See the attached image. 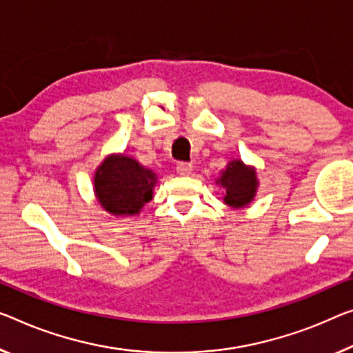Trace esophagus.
I'll return each instance as SVG.
<instances>
[{"label":"esophagus","mask_w":353,"mask_h":353,"mask_svg":"<svg viewBox=\"0 0 353 353\" xmlns=\"http://www.w3.org/2000/svg\"><path fill=\"white\" fill-rule=\"evenodd\" d=\"M176 172H178V175L188 176L192 173V165L188 164V162H180V164L176 165Z\"/></svg>","instance_id":"1"}]
</instances>
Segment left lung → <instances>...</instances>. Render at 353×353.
Masks as SVG:
<instances>
[{
  "label": "left lung",
  "mask_w": 353,
  "mask_h": 353,
  "mask_svg": "<svg viewBox=\"0 0 353 353\" xmlns=\"http://www.w3.org/2000/svg\"><path fill=\"white\" fill-rule=\"evenodd\" d=\"M216 184L224 189L222 200L232 208H246L256 199L259 178L254 165H246L241 159H233L219 172Z\"/></svg>",
  "instance_id": "8db88e82"
}]
</instances>
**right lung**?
Returning <instances> with one entry per match:
<instances>
[{
    "label": "right lung",
    "mask_w": 353,
    "mask_h": 353,
    "mask_svg": "<svg viewBox=\"0 0 353 353\" xmlns=\"http://www.w3.org/2000/svg\"><path fill=\"white\" fill-rule=\"evenodd\" d=\"M156 183L158 175L153 170L124 153L108 154L93 176L97 203L117 218L139 214L153 199Z\"/></svg>",
    "instance_id": "1"
}]
</instances>
